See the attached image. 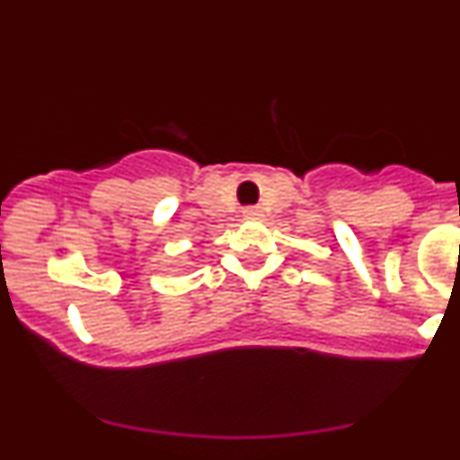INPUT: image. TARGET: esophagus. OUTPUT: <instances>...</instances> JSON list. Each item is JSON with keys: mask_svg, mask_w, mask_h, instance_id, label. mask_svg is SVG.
<instances>
[{"mask_svg": "<svg viewBox=\"0 0 460 460\" xmlns=\"http://www.w3.org/2000/svg\"><path fill=\"white\" fill-rule=\"evenodd\" d=\"M243 213H244V217H260V216H262V211H260L258 207H247Z\"/></svg>", "mask_w": 460, "mask_h": 460, "instance_id": "obj_1", "label": "esophagus"}]
</instances>
